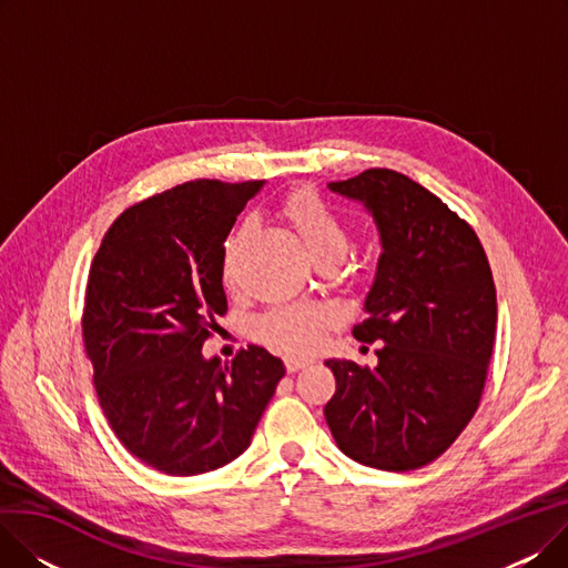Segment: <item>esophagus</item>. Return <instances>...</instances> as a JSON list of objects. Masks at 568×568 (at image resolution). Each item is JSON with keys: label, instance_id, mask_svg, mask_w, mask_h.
Returning a JSON list of instances; mask_svg holds the SVG:
<instances>
[{"label": "esophagus", "instance_id": "obj_1", "mask_svg": "<svg viewBox=\"0 0 568 568\" xmlns=\"http://www.w3.org/2000/svg\"><path fill=\"white\" fill-rule=\"evenodd\" d=\"M308 366V359H285V368L287 373H296L300 368Z\"/></svg>", "mask_w": 568, "mask_h": 568}]
</instances>
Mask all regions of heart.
Wrapping results in <instances>:
<instances>
[{
    "label": "heart",
    "instance_id": "obj_1",
    "mask_svg": "<svg viewBox=\"0 0 568 568\" xmlns=\"http://www.w3.org/2000/svg\"><path fill=\"white\" fill-rule=\"evenodd\" d=\"M283 216L300 232L317 262L343 260L349 248V230L345 221L313 191H296L283 204ZM253 221L232 230L221 251V272L227 285L236 283L239 253L253 234ZM332 322V311L320 306H281L255 320V338L283 354H308L317 347L322 332Z\"/></svg>",
    "mask_w": 568,
    "mask_h": 568
}]
</instances>
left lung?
<instances>
[{
  "label": "left lung",
  "mask_w": 568,
  "mask_h": 568,
  "mask_svg": "<svg viewBox=\"0 0 568 568\" xmlns=\"http://www.w3.org/2000/svg\"><path fill=\"white\" fill-rule=\"evenodd\" d=\"M329 189L373 214L382 255L354 338L384 343L377 366L324 362L336 394L324 407L352 460L419 469L465 430L488 377L497 292L479 236L409 176L371 168Z\"/></svg>",
  "instance_id": "1"
}]
</instances>
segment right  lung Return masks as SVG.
Wrapping results in <instances>:
<instances>
[{
    "label": "right lung",
    "instance_id": "1",
    "mask_svg": "<svg viewBox=\"0 0 568 568\" xmlns=\"http://www.w3.org/2000/svg\"><path fill=\"white\" fill-rule=\"evenodd\" d=\"M264 182L195 179L133 206L89 268L82 341L101 409L126 449L193 476L242 456L285 366L248 345L227 364L204 341L227 311L221 251Z\"/></svg>",
    "mask_w": 568,
    "mask_h": 568
}]
</instances>
